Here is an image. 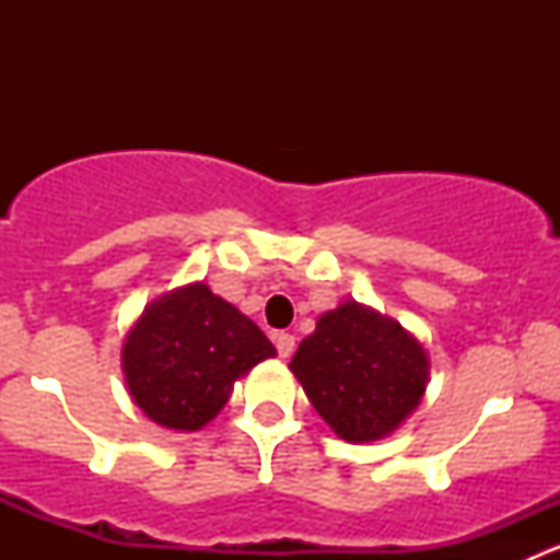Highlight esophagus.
I'll return each mask as SVG.
<instances>
[{
  "instance_id": "esophagus-1",
  "label": "esophagus",
  "mask_w": 560,
  "mask_h": 560,
  "mask_svg": "<svg viewBox=\"0 0 560 560\" xmlns=\"http://www.w3.org/2000/svg\"><path fill=\"white\" fill-rule=\"evenodd\" d=\"M273 341H276V349H279L281 358H290V354L295 352V336H290V332H276Z\"/></svg>"
}]
</instances>
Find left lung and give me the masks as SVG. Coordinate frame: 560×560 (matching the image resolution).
Here are the masks:
<instances>
[{"instance_id": "8db88e82", "label": "left lung", "mask_w": 560, "mask_h": 560, "mask_svg": "<svg viewBox=\"0 0 560 560\" xmlns=\"http://www.w3.org/2000/svg\"><path fill=\"white\" fill-rule=\"evenodd\" d=\"M290 369L322 420L360 444L389 436L417 409L431 365L398 322L347 301L316 319Z\"/></svg>"}]
</instances>
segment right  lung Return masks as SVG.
<instances>
[{
    "mask_svg": "<svg viewBox=\"0 0 560 560\" xmlns=\"http://www.w3.org/2000/svg\"><path fill=\"white\" fill-rule=\"evenodd\" d=\"M273 354L246 314L197 281L145 306L127 332L121 369L132 400L156 425L200 431L224 409L235 380Z\"/></svg>",
    "mask_w": 560,
    "mask_h": 560,
    "instance_id": "right-lung-1",
    "label": "right lung"
}]
</instances>
